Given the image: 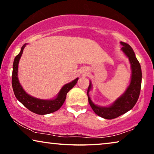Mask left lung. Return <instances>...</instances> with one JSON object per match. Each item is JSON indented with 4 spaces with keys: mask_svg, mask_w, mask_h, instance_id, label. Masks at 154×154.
Wrapping results in <instances>:
<instances>
[{
    "mask_svg": "<svg viewBox=\"0 0 154 154\" xmlns=\"http://www.w3.org/2000/svg\"><path fill=\"white\" fill-rule=\"evenodd\" d=\"M123 45L121 50L128 56L130 60L131 66V79L130 86L126 90L120 98L118 99L111 106L103 108L99 107L92 103L89 97V91L91 88V83L88 88L87 94L88 97V102L92 109L95 114L106 119H113L117 118L122 114L130 110L135 106L137 102L141 88V81H142V72H141L140 64L136 59L135 53L132 48L128 44L121 42Z\"/></svg>",
    "mask_w": 154,
    "mask_h": 154,
    "instance_id": "obj_1",
    "label": "left lung"
}]
</instances>
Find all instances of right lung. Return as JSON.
Instances as JSON below:
<instances>
[{"instance_id": "add662e5", "label": "right lung", "mask_w": 154, "mask_h": 154, "mask_svg": "<svg viewBox=\"0 0 154 154\" xmlns=\"http://www.w3.org/2000/svg\"><path fill=\"white\" fill-rule=\"evenodd\" d=\"M24 47H25V45L22 46L20 52L16 56L13 64L12 88H13L14 94H15L16 99L29 110L38 114L44 115V114H50L58 110L64 103L68 92L70 89H72L77 84L78 78L69 84H66L60 90L57 98L55 99L48 100H48H41L30 96L24 91L18 79V62L22 54H23Z\"/></svg>"}]
</instances>
